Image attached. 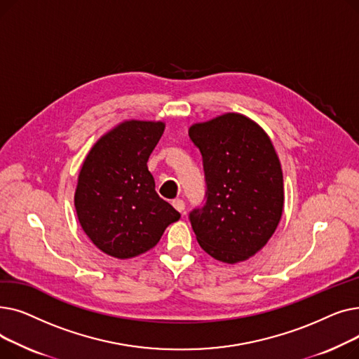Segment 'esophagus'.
<instances>
[{"label": "esophagus", "mask_w": 359, "mask_h": 359, "mask_svg": "<svg viewBox=\"0 0 359 359\" xmlns=\"http://www.w3.org/2000/svg\"><path fill=\"white\" fill-rule=\"evenodd\" d=\"M172 205L175 206V208H176L179 212H183V211H184V202H183L182 199H179V198L173 199V201H172Z\"/></svg>", "instance_id": "1"}]
</instances>
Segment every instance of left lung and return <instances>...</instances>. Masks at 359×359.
<instances>
[{"label": "left lung", "mask_w": 359, "mask_h": 359, "mask_svg": "<svg viewBox=\"0 0 359 359\" xmlns=\"http://www.w3.org/2000/svg\"><path fill=\"white\" fill-rule=\"evenodd\" d=\"M189 138L201 151L205 198L189 212L201 248L236 263L257 253L275 233L284 206V179L263 129L238 113L196 123Z\"/></svg>", "instance_id": "left-lung-1"}]
</instances>
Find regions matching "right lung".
<instances>
[{"label":"right lung","instance_id":"obj_1","mask_svg":"<svg viewBox=\"0 0 359 359\" xmlns=\"http://www.w3.org/2000/svg\"><path fill=\"white\" fill-rule=\"evenodd\" d=\"M163 132V122H123L96 142L83 164L75 210L84 233L106 255L145 253L180 218L157 195L147 167Z\"/></svg>","mask_w":359,"mask_h":359}]
</instances>
